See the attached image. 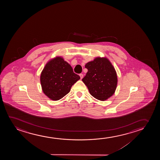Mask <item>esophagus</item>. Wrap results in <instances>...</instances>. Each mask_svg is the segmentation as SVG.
<instances>
[{
    "mask_svg": "<svg viewBox=\"0 0 160 160\" xmlns=\"http://www.w3.org/2000/svg\"><path fill=\"white\" fill-rule=\"evenodd\" d=\"M79 75H80V78H81V79H82V78H83V75L82 74H80Z\"/></svg>",
    "mask_w": 160,
    "mask_h": 160,
    "instance_id": "esophagus-1",
    "label": "esophagus"
}]
</instances>
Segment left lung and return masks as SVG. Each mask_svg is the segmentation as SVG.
<instances>
[{
	"label": "left lung",
	"mask_w": 160,
	"mask_h": 160,
	"mask_svg": "<svg viewBox=\"0 0 160 160\" xmlns=\"http://www.w3.org/2000/svg\"><path fill=\"white\" fill-rule=\"evenodd\" d=\"M88 69L82 81L91 95L97 99L106 101L112 96L118 85L116 70L106 57H96L85 64Z\"/></svg>",
	"instance_id": "1"
}]
</instances>
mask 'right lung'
<instances>
[{"label": "right lung", "mask_w": 160, "mask_h": 160, "mask_svg": "<svg viewBox=\"0 0 160 160\" xmlns=\"http://www.w3.org/2000/svg\"><path fill=\"white\" fill-rule=\"evenodd\" d=\"M80 79L72 68L61 57L50 59L40 75V83L44 94L53 101L62 98Z\"/></svg>", "instance_id": "add662e5"}]
</instances>
